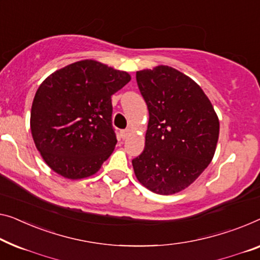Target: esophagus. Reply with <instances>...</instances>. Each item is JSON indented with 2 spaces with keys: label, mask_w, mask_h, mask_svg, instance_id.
<instances>
[{
  "label": "esophagus",
  "mask_w": 260,
  "mask_h": 260,
  "mask_svg": "<svg viewBox=\"0 0 260 260\" xmlns=\"http://www.w3.org/2000/svg\"><path fill=\"white\" fill-rule=\"evenodd\" d=\"M128 135H129V129L120 131V137H121L122 139H127L128 138Z\"/></svg>",
  "instance_id": "1"
}]
</instances>
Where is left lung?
<instances>
[{"label": "left lung", "mask_w": 260, "mask_h": 260, "mask_svg": "<svg viewBox=\"0 0 260 260\" xmlns=\"http://www.w3.org/2000/svg\"><path fill=\"white\" fill-rule=\"evenodd\" d=\"M149 112L143 152L132 160L141 184L169 195L190 185L214 157L219 121L199 85L177 70L160 65L137 72Z\"/></svg>", "instance_id": "8db88e82"}]
</instances>
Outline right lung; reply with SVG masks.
I'll return each mask as SVG.
<instances>
[{
	"mask_svg": "<svg viewBox=\"0 0 260 260\" xmlns=\"http://www.w3.org/2000/svg\"><path fill=\"white\" fill-rule=\"evenodd\" d=\"M129 80L125 71L86 59L58 70L40 85L30 127L53 172L71 180L98 172L117 145L111 96Z\"/></svg>",
	"mask_w": 260,
	"mask_h": 260,
	"instance_id": "1",
	"label": "right lung"
}]
</instances>
